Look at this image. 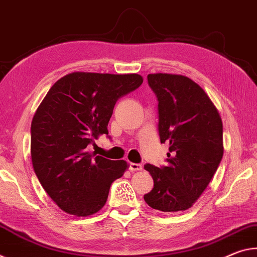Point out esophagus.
<instances>
[{
  "mask_svg": "<svg viewBox=\"0 0 257 257\" xmlns=\"http://www.w3.org/2000/svg\"><path fill=\"white\" fill-rule=\"evenodd\" d=\"M142 170L141 164H136V163H130V171L131 172H138Z\"/></svg>",
  "mask_w": 257,
  "mask_h": 257,
  "instance_id": "1",
  "label": "esophagus"
}]
</instances>
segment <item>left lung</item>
<instances>
[{"instance_id": "1", "label": "left lung", "mask_w": 257, "mask_h": 257, "mask_svg": "<svg viewBox=\"0 0 257 257\" xmlns=\"http://www.w3.org/2000/svg\"><path fill=\"white\" fill-rule=\"evenodd\" d=\"M158 100V132L170 146L167 165L146 164L154 188L145 200L161 212L190 208L207 188L223 157V125L209 96L189 77L149 74Z\"/></svg>"}]
</instances>
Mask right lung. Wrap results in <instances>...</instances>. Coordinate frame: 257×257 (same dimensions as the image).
<instances>
[{"label":"right lung","mask_w":257,"mask_h":257,"mask_svg":"<svg viewBox=\"0 0 257 257\" xmlns=\"http://www.w3.org/2000/svg\"><path fill=\"white\" fill-rule=\"evenodd\" d=\"M142 82L138 74L75 71L54 83L37 108L31 127L33 167L62 211L76 216L99 212L111 183L127 170L125 161L95 156L86 147L108 136L117 100Z\"/></svg>","instance_id":"obj_1"}]
</instances>
